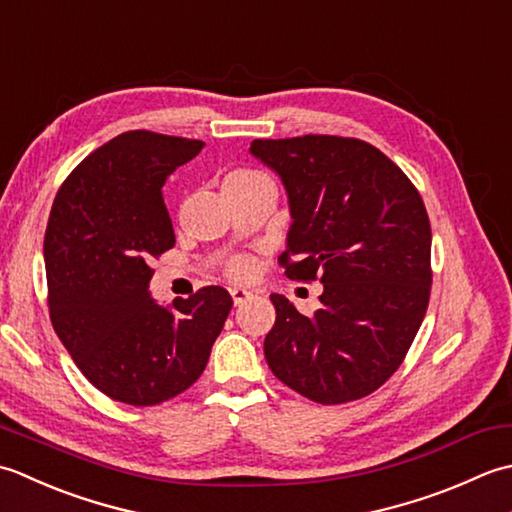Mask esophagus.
Instances as JSON below:
<instances>
[{
	"label": "esophagus",
	"instance_id": "34e87169",
	"mask_svg": "<svg viewBox=\"0 0 512 512\" xmlns=\"http://www.w3.org/2000/svg\"><path fill=\"white\" fill-rule=\"evenodd\" d=\"M229 294H232V300H234V305H236V307H238V305H243L245 300L252 298V291L241 289V287H232V289H229Z\"/></svg>",
	"mask_w": 512,
	"mask_h": 512
}]
</instances>
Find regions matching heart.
Returning <instances> with one entry per match:
<instances>
[{"label": "heart", "instance_id": "1", "mask_svg": "<svg viewBox=\"0 0 512 512\" xmlns=\"http://www.w3.org/2000/svg\"><path fill=\"white\" fill-rule=\"evenodd\" d=\"M263 179H267V176L256 172V170L238 168V170H232V172H227L223 176V190H232V187L249 185V183H256V181H263ZM252 267H254L252 260H249L247 256H238L234 260H229L227 274L232 276L234 280H243V278H247L249 274H252Z\"/></svg>", "mask_w": 512, "mask_h": 512}]
</instances>
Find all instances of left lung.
I'll use <instances>...</instances> for the list:
<instances>
[{
  "mask_svg": "<svg viewBox=\"0 0 512 512\" xmlns=\"http://www.w3.org/2000/svg\"><path fill=\"white\" fill-rule=\"evenodd\" d=\"M249 152L289 196L294 223L278 263L291 280L325 285L311 318L271 294L269 369L318 404L360 400L398 371L429 307L431 223L422 196L360 139H256Z\"/></svg>",
  "mask_w": 512,
  "mask_h": 512,
  "instance_id": "left-lung-1",
  "label": "left lung"
}]
</instances>
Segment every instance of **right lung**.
Wrapping results in <instances>:
<instances>
[{"label":"right lung","mask_w":512,"mask_h":512,"mask_svg":"<svg viewBox=\"0 0 512 512\" xmlns=\"http://www.w3.org/2000/svg\"><path fill=\"white\" fill-rule=\"evenodd\" d=\"M203 141L123 132L68 174L52 203L44 258L48 309L79 371L108 398L154 406L201 378L232 296L203 287L156 305L152 258L174 247L165 179Z\"/></svg>","instance_id":"right-lung-1"}]
</instances>
